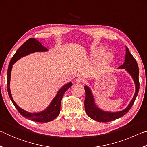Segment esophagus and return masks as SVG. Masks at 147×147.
<instances>
[{
  "instance_id": "obj_1",
  "label": "esophagus",
  "mask_w": 147,
  "mask_h": 147,
  "mask_svg": "<svg viewBox=\"0 0 147 147\" xmlns=\"http://www.w3.org/2000/svg\"><path fill=\"white\" fill-rule=\"evenodd\" d=\"M84 81H85V79H84L83 77H82V76L77 77L75 80V82L77 83H82V82H84Z\"/></svg>"
}]
</instances>
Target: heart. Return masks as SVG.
<instances>
[{"mask_svg":"<svg viewBox=\"0 0 147 147\" xmlns=\"http://www.w3.org/2000/svg\"><path fill=\"white\" fill-rule=\"evenodd\" d=\"M106 51V49L104 47H97L94 48L91 51V56L96 58L100 56L101 54L104 53ZM113 58V56L111 53H104L102 55L100 56V59L98 60V63L100 65H106L109 63V62L111 61V59Z\"/></svg>","mask_w":147,"mask_h":147,"instance_id":"1","label":"heart"}]
</instances>
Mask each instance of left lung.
<instances>
[{
    "label": "left lung",
    "instance_id": "1",
    "mask_svg": "<svg viewBox=\"0 0 147 147\" xmlns=\"http://www.w3.org/2000/svg\"><path fill=\"white\" fill-rule=\"evenodd\" d=\"M126 56L124 63L119 67V69H125L130 75L132 76L134 83L136 84V93L134 94L132 100L129 104L128 106L123 111H118V112H108L104 111L97 108L94 103V99L91 91L88 86L84 87L86 91V98L84 100V106H85V110L86 113L91 119L93 120L102 122V123H107L110 122L121 117L128 112L133 106L136 98L138 94L139 89V67L135 58L130 53L128 47L126 48Z\"/></svg>",
    "mask_w": 147,
    "mask_h": 147
}]
</instances>
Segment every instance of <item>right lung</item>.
<instances>
[{
    "label": "right lung",
    "instance_id": "obj_1",
    "mask_svg": "<svg viewBox=\"0 0 147 147\" xmlns=\"http://www.w3.org/2000/svg\"><path fill=\"white\" fill-rule=\"evenodd\" d=\"M47 49L43 46L40 42L34 38H30L27 40L25 43H24L22 45L19 47L18 50L15 53L13 56L12 57L10 62H9L8 69V80H7V88H8V93L9 94V98L13 102V105L16 107L17 111L21 115H23L26 119H28L30 120H32L38 123H47L54 120L59 115L60 112V106L61 99L63 98V96L65 91L69 88H70L73 85L72 82H69L66 85L63 86L62 88L58 91L56 96H55L51 104L44 111L39 113H29L27 111L23 110V109L20 108L17 105V104L13 100V98L11 96L10 88H9V82H10V76L12 65L16 63V62L20 59L21 57L25 56L30 53H35V52H43L47 51Z\"/></svg>",
    "mask_w": 147,
    "mask_h": 147
}]
</instances>
